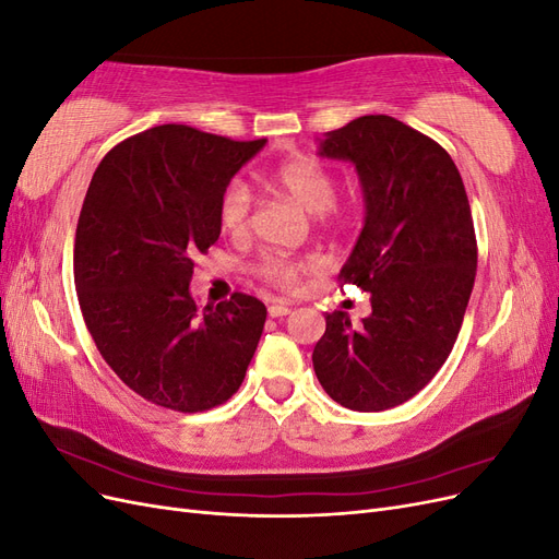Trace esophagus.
I'll use <instances>...</instances> for the list:
<instances>
[{
	"label": "esophagus",
	"instance_id": "1",
	"mask_svg": "<svg viewBox=\"0 0 559 559\" xmlns=\"http://www.w3.org/2000/svg\"><path fill=\"white\" fill-rule=\"evenodd\" d=\"M292 306H289V302H284V300H273V302H270V306H267V314L270 317H286V314H292Z\"/></svg>",
	"mask_w": 559,
	"mask_h": 559
}]
</instances>
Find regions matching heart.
<instances>
[{
	"instance_id": "1",
	"label": "heart",
	"mask_w": 559,
	"mask_h": 559,
	"mask_svg": "<svg viewBox=\"0 0 559 559\" xmlns=\"http://www.w3.org/2000/svg\"><path fill=\"white\" fill-rule=\"evenodd\" d=\"M270 186L275 191L292 198L298 207L312 212L319 222H335L343 216V205L335 200V177L326 165L314 158L298 156L280 163L267 175ZM218 226L228 233L230 238H247L251 226V195L245 181L233 179L222 198H218ZM321 267L319 257L314 253H302V257H284V253H267L257 265L253 275L261 282L277 286L284 292H294L300 286L302 277L317 273Z\"/></svg>"
}]
</instances>
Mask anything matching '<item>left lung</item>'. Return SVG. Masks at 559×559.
I'll use <instances>...</instances> for the list:
<instances>
[{
    "mask_svg": "<svg viewBox=\"0 0 559 559\" xmlns=\"http://www.w3.org/2000/svg\"><path fill=\"white\" fill-rule=\"evenodd\" d=\"M321 156L354 163L366 224L337 282L370 294V317L326 314L312 352L317 380L349 411L380 413L425 389L460 335L478 245L460 170L448 151L392 116L326 132Z\"/></svg>",
    "mask_w": 559,
    "mask_h": 559,
    "instance_id": "1",
    "label": "left lung"
}]
</instances>
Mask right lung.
<instances>
[{
	"label": "right lung",
	"mask_w": 559,
	"mask_h": 559,
	"mask_svg": "<svg viewBox=\"0 0 559 559\" xmlns=\"http://www.w3.org/2000/svg\"><path fill=\"white\" fill-rule=\"evenodd\" d=\"M265 140L167 123L116 144L79 214L74 284L93 341L134 394L202 413L238 392L265 324L249 294L198 312L189 282L216 240L218 198Z\"/></svg>",
	"instance_id": "add662e5"
}]
</instances>
